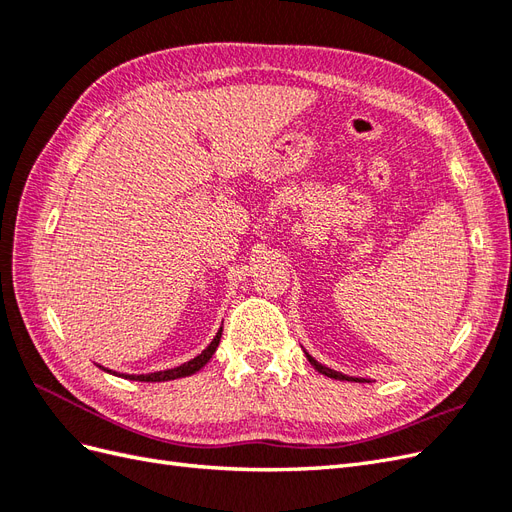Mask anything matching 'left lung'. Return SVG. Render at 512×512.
I'll return each mask as SVG.
<instances>
[{"label":"left lung","mask_w":512,"mask_h":512,"mask_svg":"<svg viewBox=\"0 0 512 512\" xmlns=\"http://www.w3.org/2000/svg\"><path fill=\"white\" fill-rule=\"evenodd\" d=\"M305 356H307V361L314 365V369H318L320 374H324L327 378H335V380H352V382H367V380H361V378H348V376H344V374H339V371H333V369H329V367H324V365H320L316 359H312V356H309L307 352H305Z\"/></svg>","instance_id":"8db88e82"}]
</instances>
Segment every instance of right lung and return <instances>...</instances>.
I'll list each match as a JSON object with an SVG mask.
<instances>
[{"instance_id": "right-lung-1", "label": "right lung", "mask_w": 512, "mask_h": 512, "mask_svg": "<svg viewBox=\"0 0 512 512\" xmlns=\"http://www.w3.org/2000/svg\"><path fill=\"white\" fill-rule=\"evenodd\" d=\"M220 337H222V329L218 331V335L213 337V342L196 356V359H192V361H188V363H183V365H179V367L166 369V371H156V374H141V376L121 374V378H126V380H138V382H164V380H177V378L192 376V374H196V371H198L200 367H205V365L209 363L213 352L218 350V346H220ZM100 367H102V365H100ZM102 369H104V367H102ZM104 371H108V369H104Z\"/></svg>"}]
</instances>
